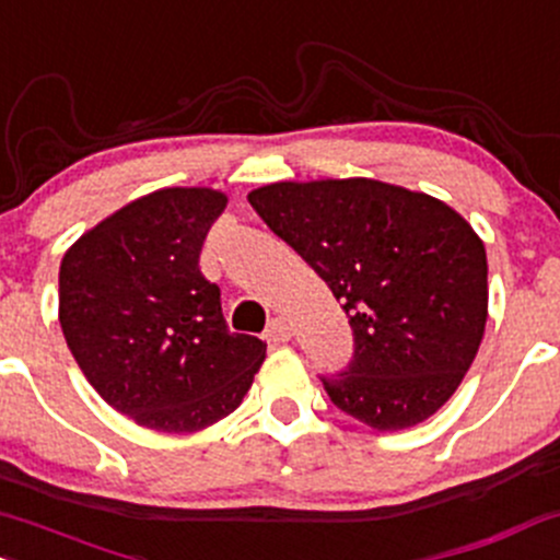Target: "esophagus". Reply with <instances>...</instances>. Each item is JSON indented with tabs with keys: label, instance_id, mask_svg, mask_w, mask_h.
<instances>
[{
	"label": "esophagus",
	"instance_id": "1",
	"mask_svg": "<svg viewBox=\"0 0 560 560\" xmlns=\"http://www.w3.org/2000/svg\"><path fill=\"white\" fill-rule=\"evenodd\" d=\"M266 340L276 342V346H279V342L292 340V327L284 322V318H273V322L266 327Z\"/></svg>",
	"mask_w": 560,
	"mask_h": 560
}]
</instances>
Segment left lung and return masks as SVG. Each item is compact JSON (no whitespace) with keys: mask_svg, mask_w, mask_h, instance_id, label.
<instances>
[{"mask_svg":"<svg viewBox=\"0 0 560 560\" xmlns=\"http://www.w3.org/2000/svg\"><path fill=\"white\" fill-rule=\"evenodd\" d=\"M327 281L353 329V359L322 374L337 409L374 430L435 415L487 327V249L444 201L370 177L270 183L247 196Z\"/></svg>","mask_w":560,"mask_h":560,"instance_id":"1","label":"left lung"}]
</instances>
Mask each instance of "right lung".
Returning a JSON list of instances; mask_svg holds the SVG:
<instances>
[{
	"instance_id": "obj_1",
	"label": "right lung",
	"mask_w": 560,
	"mask_h": 560,
	"mask_svg": "<svg viewBox=\"0 0 560 560\" xmlns=\"http://www.w3.org/2000/svg\"><path fill=\"white\" fill-rule=\"evenodd\" d=\"M162 188L84 233L60 262V327L90 385L138 425L194 433L242 404L266 342L231 331L199 255L225 210Z\"/></svg>"
}]
</instances>
